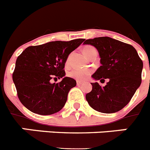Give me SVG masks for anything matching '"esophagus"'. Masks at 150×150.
Masks as SVG:
<instances>
[{"label": "esophagus", "mask_w": 150, "mask_h": 150, "mask_svg": "<svg viewBox=\"0 0 150 150\" xmlns=\"http://www.w3.org/2000/svg\"><path fill=\"white\" fill-rule=\"evenodd\" d=\"M76 84H77V86H81L82 84H83V83L81 81H76Z\"/></svg>", "instance_id": "obj_1"}]
</instances>
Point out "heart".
<instances>
[{
  "mask_svg": "<svg viewBox=\"0 0 150 150\" xmlns=\"http://www.w3.org/2000/svg\"><path fill=\"white\" fill-rule=\"evenodd\" d=\"M92 51H96L93 46H86L84 49H83V52L84 55L86 56L89 52ZM91 71H90L89 69L86 68H75L74 70H72L71 71H70L68 74L69 76L71 78H74V79H76V80H79V81H83L84 79H86L87 77L90 76Z\"/></svg>",
  "mask_w": 150,
  "mask_h": 150,
  "instance_id": "b5f03b06",
  "label": "heart"
}]
</instances>
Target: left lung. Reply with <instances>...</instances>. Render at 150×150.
<instances>
[{
	"label": "left lung",
	"instance_id": "left-lung-1",
	"mask_svg": "<svg viewBox=\"0 0 150 150\" xmlns=\"http://www.w3.org/2000/svg\"><path fill=\"white\" fill-rule=\"evenodd\" d=\"M83 44L95 46L100 56L101 66L91 77L92 90L86 98L90 107L104 113H112L128 104L141 84L143 62L132 45L109 37L95 38ZM108 79L105 87H101L98 80Z\"/></svg>",
	"mask_w": 150,
	"mask_h": 150
}]
</instances>
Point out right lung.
Wrapping results in <instances>:
<instances>
[{
	"instance_id": "right-lung-1",
	"label": "right lung",
	"mask_w": 150,
	"mask_h": 150,
	"mask_svg": "<svg viewBox=\"0 0 150 150\" xmlns=\"http://www.w3.org/2000/svg\"><path fill=\"white\" fill-rule=\"evenodd\" d=\"M84 40L52 41L29 46L17 58L13 80L18 98L28 110L51 115L63 108L69 91L76 85L75 79L65 76L64 64L70 53ZM55 76L62 78V81L50 83Z\"/></svg>"
}]
</instances>
